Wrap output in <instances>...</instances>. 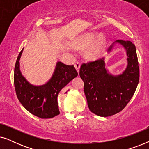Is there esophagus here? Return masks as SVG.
<instances>
[{"label": "esophagus", "instance_id": "obj_1", "mask_svg": "<svg viewBox=\"0 0 149 149\" xmlns=\"http://www.w3.org/2000/svg\"><path fill=\"white\" fill-rule=\"evenodd\" d=\"M74 67L76 68L77 71L78 72H79V70H80V67H81V64L79 62H76L74 64Z\"/></svg>", "mask_w": 149, "mask_h": 149}]
</instances>
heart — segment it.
<instances>
[{
    "label": "heart",
    "mask_w": 149,
    "mask_h": 149,
    "mask_svg": "<svg viewBox=\"0 0 149 149\" xmlns=\"http://www.w3.org/2000/svg\"><path fill=\"white\" fill-rule=\"evenodd\" d=\"M74 47L79 49H85V56L90 60H96L102 57L107 46L105 36L93 32H87L79 36L74 42Z\"/></svg>",
    "instance_id": "heart-1"
}]
</instances>
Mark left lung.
I'll return each instance as SVG.
<instances>
[{"mask_svg":"<svg viewBox=\"0 0 149 149\" xmlns=\"http://www.w3.org/2000/svg\"><path fill=\"white\" fill-rule=\"evenodd\" d=\"M124 47L127 66L119 74H112L105 67V58L83 64L79 75L84 82L87 105L93 113L109 117L121 111L133 96L139 82V66L136 47L130 40H117L110 47L113 52L116 45Z\"/></svg>","mask_w":149,"mask_h":149,"instance_id":"left-lung-1","label":"left lung"}]
</instances>
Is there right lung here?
<instances>
[{
    "label": "right lung",
    "mask_w": 149,
    "mask_h": 149,
    "mask_svg": "<svg viewBox=\"0 0 149 149\" xmlns=\"http://www.w3.org/2000/svg\"><path fill=\"white\" fill-rule=\"evenodd\" d=\"M24 49L19 54L14 70V85L17 98L28 112L41 119H49L60 114L58 95L61 89L77 77L73 65L56 63L52 77L41 85L30 83L19 68V60Z\"/></svg>",
    "instance_id": "right-lung-1"
}]
</instances>
